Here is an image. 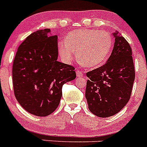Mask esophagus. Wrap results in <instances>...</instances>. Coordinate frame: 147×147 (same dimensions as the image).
<instances>
[{"label": "esophagus", "mask_w": 147, "mask_h": 147, "mask_svg": "<svg viewBox=\"0 0 147 147\" xmlns=\"http://www.w3.org/2000/svg\"><path fill=\"white\" fill-rule=\"evenodd\" d=\"M76 76H77V77L80 78V77H82L83 76V74L79 69H76Z\"/></svg>", "instance_id": "esophagus-1"}]
</instances>
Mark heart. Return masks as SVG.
Returning a JSON list of instances; mask_svg holds the SVG:
<instances>
[{"label":"heart","instance_id":"obj_1","mask_svg":"<svg viewBox=\"0 0 147 147\" xmlns=\"http://www.w3.org/2000/svg\"><path fill=\"white\" fill-rule=\"evenodd\" d=\"M113 45V40L107 31L81 29L67 34L65 41L58 44L60 56L66 62L74 58V51L79 62L86 67L101 65L108 58Z\"/></svg>","mask_w":147,"mask_h":147}]
</instances>
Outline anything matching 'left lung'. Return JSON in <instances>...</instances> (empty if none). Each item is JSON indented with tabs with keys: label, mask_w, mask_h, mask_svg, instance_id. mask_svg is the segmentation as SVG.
<instances>
[{
	"label": "left lung",
	"mask_w": 147,
	"mask_h": 147,
	"mask_svg": "<svg viewBox=\"0 0 147 147\" xmlns=\"http://www.w3.org/2000/svg\"><path fill=\"white\" fill-rule=\"evenodd\" d=\"M113 34L115 42L108 60L86 74L89 78L85 90L88 108L101 118L112 116L123 109L129 102L135 80L130 45L118 32Z\"/></svg>",
	"instance_id": "left-lung-1"
}]
</instances>
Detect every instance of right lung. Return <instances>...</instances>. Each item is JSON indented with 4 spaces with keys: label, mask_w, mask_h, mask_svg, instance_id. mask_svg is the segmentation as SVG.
<instances>
[{
    "label": "right lung",
    "mask_w": 147,
    "mask_h": 147,
    "mask_svg": "<svg viewBox=\"0 0 147 147\" xmlns=\"http://www.w3.org/2000/svg\"><path fill=\"white\" fill-rule=\"evenodd\" d=\"M57 36L37 30L18 47L12 66L14 93L23 109L47 116L57 108L62 85L76 78L75 68L58 62Z\"/></svg>",
    "instance_id": "add662e5"
}]
</instances>
